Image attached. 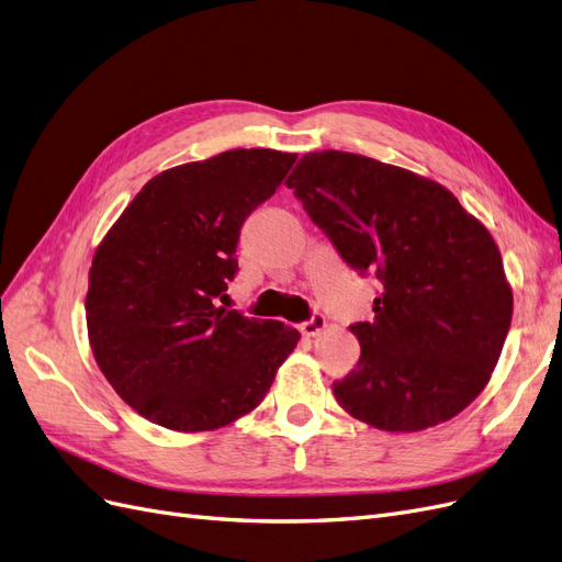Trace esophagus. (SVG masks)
<instances>
[{
    "label": "esophagus",
    "instance_id": "34e87169",
    "mask_svg": "<svg viewBox=\"0 0 562 562\" xmlns=\"http://www.w3.org/2000/svg\"><path fill=\"white\" fill-rule=\"evenodd\" d=\"M326 316H321V314H314L310 321H304L302 326H300V333L304 335V337H316L318 333H323L326 330Z\"/></svg>",
    "mask_w": 562,
    "mask_h": 562
}]
</instances>
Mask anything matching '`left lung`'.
Returning <instances> with one entry per match:
<instances>
[{
	"instance_id": "left-lung-1",
	"label": "left lung",
	"mask_w": 562,
	"mask_h": 562,
	"mask_svg": "<svg viewBox=\"0 0 562 562\" xmlns=\"http://www.w3.org/2000/svg\"><path fill=\"white\" fill-rule=\"evenodd\" d=\"M285 184L359 274H375V318L349 330L361 359L333 394L382 431L459 415L492 378L512 326L502 252L443 184L351 151L304 155Z\"/></svg>"
}]
</instances>
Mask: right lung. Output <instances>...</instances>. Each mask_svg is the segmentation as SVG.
Instances as JSON below:
<instances>
[{
    "label": "right lung",
    "instance_id": "add662e5",
    "mask_svg": "<svg viewBox=\"0 0 562 562\" xmlns=\"http://www.w3.org/2000/svg\"><path fill=\"white\" fill-rule=\"evenodd\" d=\"M297 155L229 149L151 178L93 255L87 328L98 368L159 427L213 431L255 411L300 333L217 307L244 220Z\"/></svg>",
    "mask_w": 562,
    "mask_h": 562
}]
</instances>
